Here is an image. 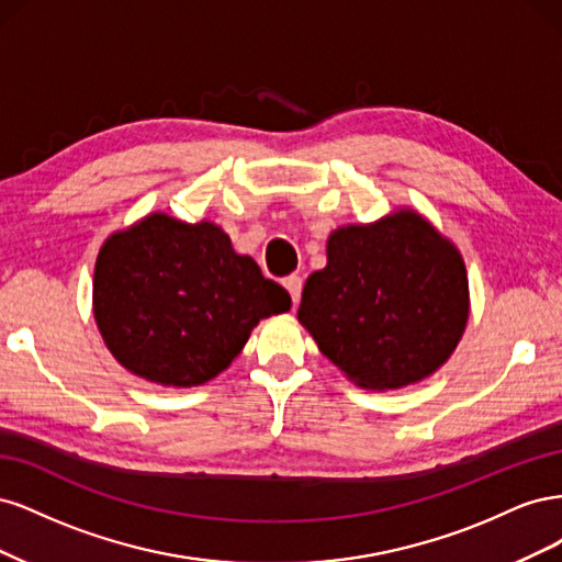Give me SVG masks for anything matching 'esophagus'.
<instances>
[{
    "label": "esophagus",
    "instance_id": "esophagus-1",
    "mask_svg": "<svg viewBox=\"0 0 562 562\" xmlns=\"http://www.w3.org/2000/svg\"><path fill=\"white\" fill-rule=\"evenodd\" d=\"M283 288L288 291V295H291V300H293V307H297L300 304V295H302V279L300 277H288V279H283Z\"/></svg>",
    "mask_w": 562,
    "mask_h": 562
}]
</instances>
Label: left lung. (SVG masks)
<instances>
[{
	"instance_id": "8db88e82",
	"label": "left lung",
	"mask_w": 562,
	"mask_h": 562,
	"mask_svg": "<svg viewBox=\"0 0 562 562\" xmlns=\"http://www.w3.org/2000/svg\"><path fill=\"white\" fill-rule=\"evenodd\" d=\"M326 252L297 321L353 384L401 389L450 359L469 321V279L457 246L427 217L401 209L337 227Z\"/></svg>"
}]
</instances>
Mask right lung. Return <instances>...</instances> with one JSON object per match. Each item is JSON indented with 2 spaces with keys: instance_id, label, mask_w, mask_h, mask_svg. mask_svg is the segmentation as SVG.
<instances>
[{
  "instance_id": "add662e5",
  "label": "right lung",
  "mask_w": 562,
  "mask_h": 562,
  "mask_svg": "<svg viewBox=\"0 0 562 562\" xmlns=\"http://www.w3.org/2000/svg\"><path fill=\"white\" fill-rule=\"evenodd\" d=\"M291 310L229 236L201 220L151 213L103 244L93 316L114 359L161 386H199L241 353L260 318Z\"/></svg>"
}]
</instances>
